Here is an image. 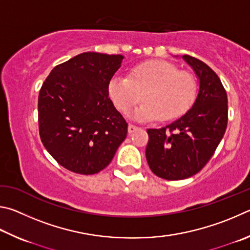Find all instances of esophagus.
I'll list each match as a JSON object with an SVG mask.
<instances>
[{"label": "esophagus", "mask_w": 250, "mask_h": 250, "mask_svg": "<svg viewBox=\"0 0 250 250\" xmlns=\"http://www.w3.org/2000/svg\"><path fill=\"white\" fill-rule=\"evenodd\" d=\"M137 129H138L137 126L132 125V124H129V125H128V134H129V135H130V134H133L134 132H136Z\"/></svg>", "instance_id": "obj_1"}]
</instances>
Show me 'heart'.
Here are the masks:
<instances>
[{"instance_id": "1", "label": "heart", "mask_w": 250, "mask_h": 250, "mask_svg": "<svg viewBox=\"0 0 250 250\" xmlns=\"http://www.w3.org/2000/svg\"><path fill=\"white\" fill-rule=\"evenodd\" d=\"M109 99L121 112H127L141 99L145 101L133 111L141 122L170 121L181 116L194 101L196 84L193 77L179 71L167 61H148L129 70L127 78L114 76L108 82Z\"/></svg>"}]
</instances>
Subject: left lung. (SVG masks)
<instances>
[{"label": "left lung", "instance_id": "1", "mask_svg": "<svg viewBox=\"0 0 250 250\" xmlns=\"http://www.w3.org/2000/svg\"><path fill=\"white\" fill-rule=\"evenodd\" d=\"M199 80L193 105L165 127L147 129L146 158L156 176L182 180L198 173L221 143L227 127V94L220 78L207 63L182 56Z\"/></svg>", "mask_w": 250, "mask_h": 250}]
</instances>
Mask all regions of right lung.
<instances>
[{
    "instance_id": "obj_1",
    "label": "right lung",
    "mask_w": 250,
    "mask_h": 250,
    "mask_svg": "<svg viewBox=\"0 0 250 250\" xmlns=\"http://www.w3.org/2000/svg\"><path fill=\"white\" fill-rule=\"evenodd\" d=\"M122 55L83 52L51 70L38 96L39 135L70 171L94 174L111 163L127 135L107 86Z\"/></svg>"
}]
</instances>
